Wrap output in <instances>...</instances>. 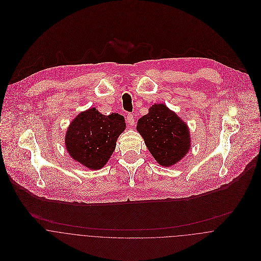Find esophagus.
Returning <instances> with one entry per match:
<instances>
[{"mask_svg":"<svg viewBox=\"0 0 261 261\" xmlns=\"http://www.w3.org/2000/svg\"><path fill=\"white\" fill-rule=\"evenodd\" d=\"M126 121L129 125H134L135 124V117H134V114L133 113H127L126 115Z\"/></svg>","mask_w":261,"mask_h":261,"instance_id":"esophagus-1","label":"esophagus"}]
</instances>
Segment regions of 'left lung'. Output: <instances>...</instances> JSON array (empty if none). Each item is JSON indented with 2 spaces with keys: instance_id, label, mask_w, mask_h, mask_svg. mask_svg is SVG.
Returning <instances> with one entry per match:
<instances>
[{
  "instance_id": "1",
  "label": "left lung",
  "mask_w": 261,
  "mask_h": 261,
  "mask_svg": "<svg viewBox=\"0 0 261 261\" xmlns=\"http://www.w3.org/2000/svg\"><path fill=\"white\" fill-rule=\"evenodd\" d=\"M137 130L151 155L164 167L177 164L191 148L188 125L164 103L151 106L149 113L139 119Z\"/></svg>"
}]
</instances>
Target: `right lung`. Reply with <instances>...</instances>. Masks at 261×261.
Listing matches in <instances>:
<instances>
[{"label": "right lung", "mask_w": 261, "mask_h": 261, "mask_svg": "<svg viewBox=\"0 0 261 261\" xmlns=\"http://www.w3.org/2000/svg\"><path fill=\"white\" fill-rule=\"evenodd\" d=\"M125 129L118 113L103 115L95 108L80 112L70 123L65 146L70 156L90 170H99L108 162L118 136Z\"/></svg>", "instance_id": "add662e5"}]
</instances>
